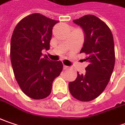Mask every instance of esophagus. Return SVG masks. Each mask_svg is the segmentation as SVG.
I'll return each mask as SVG.
<instances>
[{
    "label": "esophagus",
    "instance_id": "obj_1",
    "mask_svg": "<svg viewBox=\"0 0 125 125\" xmlns=\"http://www.w3.org/2000/svg\"><path fill=\"white\" fill-rule=\"evenodd\" d=\"M63 69H64V70H68V69H69V67L66 65H63Z\"/></svg>",
    "mask_w": 125,
    "mask_h": 125
}]
</instances>
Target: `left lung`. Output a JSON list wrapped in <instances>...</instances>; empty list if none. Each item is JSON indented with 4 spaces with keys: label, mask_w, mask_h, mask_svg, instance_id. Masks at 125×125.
<instances>
[{
    "label": "left lung",
    "mask_w": 125,
    "mask_h": 125,
    "mask_svg": "<svg viewBox=\"0 0 125 125\" xmlns=\"http://www.w3.org/2000/svg\"><path fill=\"white\" fill-rule=\"evenodd\" d=\"M83 29L84 43L80 53L86 54L89 62L84 74L69 83L74 98L81 101L96 98L108 84L115 66V46L112 32L107 24L92 15L73 20Z\"/></svg>",
    "instance_id": "obj_1"
}]
</instances>
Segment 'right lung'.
Wrapping results in <instances>:
<instances>
[{"mask_svg": "<svg viewBox=\"0 0 125 125\" xmlns=\"http://www.w3.org/2000/svg\"><path fill=\"white\" fill-rule=\"evenodd\" d=\"M59 21L34 13L23 18L13 31L10 60L16 80L22 91L33 99H43L51 92L53 80L62 70L61 61L43 57L50 49L53 26Z\"/></svg>", "mask_w": 125, "mask_h": 125, "instance_id": "obj_1", "label": "right lung"}]
</instances>
